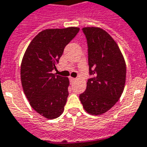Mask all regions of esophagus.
<instances>
[{"instance_id":"esophagus-1","label":"esophagus","mask_w":147,"mask_h":147,"mask_svg":"<svg viewBox=\"0 0 147 147\" xmlns=\"http://www.w3.org/2000/svg\"><path fill=\"white\" fill-rule=\"evenodd\" d=\"M69 80L71 82H74L75 80H76V78H73V77H70Z\"/></svg>"}]
</instances>
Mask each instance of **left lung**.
Returning a JSON list of instances; mask_svg holds the SVG:
<instances>
[{"instance_id": "8db88e82", "label": "left lung", "mask_w": 147, "mask_h": 147, "mask_svg": "<svg viewBox=\"0 0 147 147\" xmlns=\"http://www.w3.org/2000/svg\"><path fill=\"white\" fill-rule=\"evenodd\" d=\"M88 48L89 74L86 90L80 95L85 111L100 115L109 110L122 94L125 84L126 65L119 47L105 30L84 27Z\"/></svg>"}]
</instances>
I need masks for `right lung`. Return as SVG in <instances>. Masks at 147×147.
Returning a JSON list of instances; mask_svg holds the SVG:
<instances>
[{"instance_id": "add662e5", "label": "right lung", "mask_w": 147, "mask_h": 147, "mask_svg": "<svg viewBox=\"0 0 147 147\" xmlns=\"http://www.w3.org/2000/svg\"><path fill=\"white\" fill-rule=\"evenodd\" d=\"M80 28L47 29L28 46L21 64V81L30 105L48 119L59 117L68 96V78L53 73L65 47Z\"/></svg>"}]
</instances>
